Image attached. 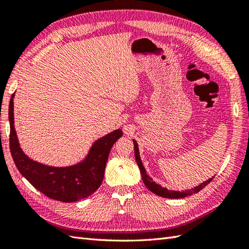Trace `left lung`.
<instances>
[{
	"label": "left lung",
	"mask_w": 249,
	"mask_h": 249,
	"mask_svg": "<svg viewBox=\"0 0 249 249\" xmlns=\"http://www.w3.org/2000/svg\"><path fill=\"white\" fill-rule=\"evenodd\" d=\"M133 141H134V146H135L136 161H137V163H138V167L140 169V172H141V176H142V179H143V183H144V185H145L147 189H150L152 193H154L157 196H160V197L169 198V199H179V198L187 197V196L199 193L201 189H202L203 187H205L206 185H208L210 182H212V179L214 178V177L208 179V181L201 183L200 185H198V186H196L195 188H192V189H189V190H183V192H176V190H169L166 187H161L160 185L156 184L149 176H147V173H146L145 169L143 167V163H142V161H141L140 154H139V149H138V144H137L136 140H133Z\"/></svg>",
	"instance_id": "obj_1"
}]
</instances>
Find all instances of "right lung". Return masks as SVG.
Segmentation results:
<instances>
[{"label":"right lung","instance_id":"add662e5","mask_svg":"<svg viewBox=\"0 0 249 249\" xmlns=\"http://www.w3.org/2000/svg\"><path fill=\"white\" fill-rule=\"evenodd\" d=\"M14 96L9 102V146L19 172L47 197L62 202H75L91 196L102 184L111 147L123 131L116 129L94 142L88 156L77 165L51 167L32 160L21 150L14 126Z\"/></svg>","mask_w":249,"mask_h":249}]
</instances>
